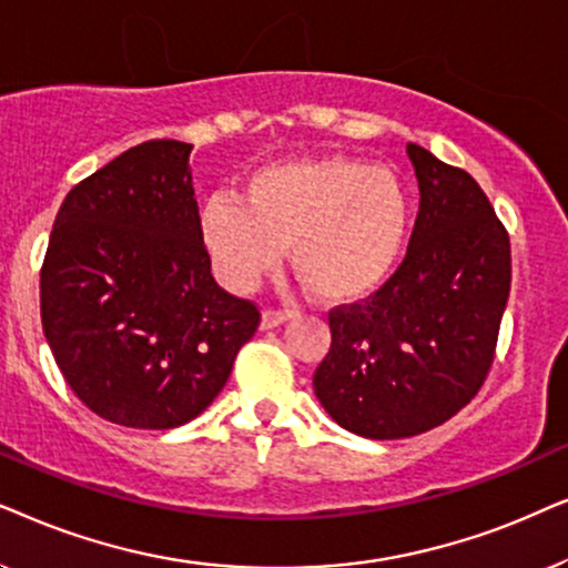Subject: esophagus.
Instances as JSON below:
<instances>
[{
  "mask_svg": "<svg viewBox=\"0 0 568 568\" xmlns=\"http://www.w3.org/2000/svg\"><path fill=\"white\" fill-rule=\"evenodd\" d=\"M293 316H296V312H291V308H267V312L262 314V329L280 327V324L293 320Z\"/></svg>",
  "mask_w": 568,
  "mask_h": 568,
  "instance_id": "esophagus-1",
  "label": "esophagus"
}]
</instances>
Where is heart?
Masks as SVG:
<instances>
[{
    "label": "heart",
    "instance_id": "1",
    "mask_svg": "<svg viewBox=\"0 0 568 568\" xmlns=\"http://www.w3.org/2000/svg\"><path fill=\"white\" fill-rule=\"evenodd\" d=\"M200 236L217 275L252 291L277 270L283 248L316 298L347 304L392 275L407 236V196L397 176L355 158L322 155L264 165L241 202L210 200Z\"/></svg>",
    "mask_w": 568,
    "mask_h": 568
}]
</instances>
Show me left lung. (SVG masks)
Returning <instances> with one entry per match:
<instances>
[{
    "label": "left lung",
    "mask_w": 568,
    "mask_h": 568,
    "mask_svg": "<svg viewBox=\"0 0 568 568\" xmlns=\"http://www.w3.org/2000/svg\"><path fill=\"white\" fill-rule=\"evenodd\" d=\"M420 207L399 267L329 312L314 392L366 438H407L457 415L486 382L511 285L509 233L470 173L407 142Z\"/></svg>",
    "instance_id": "8db88e82"
}]
</instances>
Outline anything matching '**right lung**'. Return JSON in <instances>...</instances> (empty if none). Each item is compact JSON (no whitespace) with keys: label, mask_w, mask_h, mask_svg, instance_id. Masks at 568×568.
I'll use <instances>...</instances> for the list:
<instances>
[{"label":"right lung","mask_w":568,"mask_h":568,"mask_svg":"<svg viewBox=\"0 0 568 568\" xmlns=\"http://www.w3.org/2000/svg\"><path fill=\"white\" fill-rule=\"evenodd\" d=\"M189 153L150 140L82 179L43 256L41 322L59 372L116 426L196 418L262 320L210 272Z\"/></svg>","instance_id":"obj_1"}]
</instances>
